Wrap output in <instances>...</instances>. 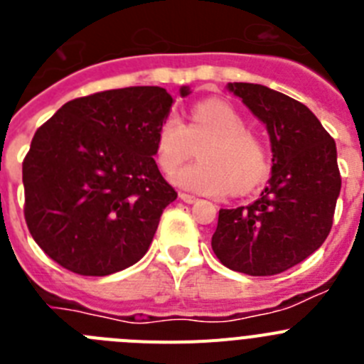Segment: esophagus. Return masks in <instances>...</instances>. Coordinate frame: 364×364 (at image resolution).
I'll return each instance as SVG.
<instances>
[{
	"instance_id": "esophagus-1",
	"label": "esophagus",
	"mask_w": 364,
	"mask_h": 364,
	"mask_svg": "<svg viewBox=\"0 0 364 364\" xmlns=\"http://www.w3.org/2000/svg\"><path fill=\"white\" fill-rule=\"evenodd\" d=\"M178 197L182 198V200H184V202H188V204H193V202L198 200V198L195 197V195H189V193H180Z\"/></svg>"
}]
</instances>
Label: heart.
<instances>
[{"label":"heart","instance_id":"obj_1","mask_svg":"<svg viewBox=\"0 0 364 364\" xmlns=\"http://www.w3.org/2000/svg\"><path fill=\"white\" fill-rule=\"evenodd\" d=\"M202 162L182 167L173 180L204 195H246L259 188L269 173L268 151L247 131L244 117L226 100L208 98L191 109L189 122L176 117L162 122L156 136V160L171 173L202 146Z\"/></svg>","mask_w":364,"mask_h":364}]
</instances>
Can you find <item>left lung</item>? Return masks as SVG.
Here are the masks:
<instances>
[{
    "label": "left lung",
    "instance_id": "obj_1",
    "mask_svg": "<svg viewBox=\"0 0 364 364\" xmlns=\"http://www.w3.org/2000/svg\"><path fill=\"white\" fill-rule=\"evenodd\" d=\"M266 125L272 178L250 205L218 211L211 239L226 268L277 275L310 257L332 230L341 191L333 138L304 104L259 83H228Z\"/></svg>",
    "mask_w": 364,
    "mask_h": 364
}]
</instances>
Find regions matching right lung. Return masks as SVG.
Returning a JSON list of instances; mask_svg holds the SVG:
<instances>
[{
  "instance_id": "1",
  "label": "right lung",
  "mask_w": 364,
  "mask_h": 364,
  "mask_svg": "<svg viewBox=\"0 0 364 364\" xmlns=\"http://www.w3.org/2000/svg\"><path fill=\"white\" fill-rule=\"evenodd\" d=\"M171 105L162 87L112 89L70 100L36 131L23 160V211L54 262L104 277L146 255L176 198L153 159Z\"/></svg>"
}]
</instances>
